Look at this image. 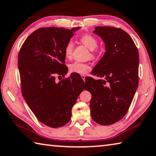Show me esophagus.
<instances>
[{
	"instance_id": "esophagus-1",
	"label": "esophagus",
	"mask_w": 156,
	"mask_h": 156,
	"mask_svg": "<svg viewBox=\"0 0 156 156\" xmlns=\"http://www.w3.org/2000/svg\"><path fill=\"white\" fill-rule=\"evenodd\" d=\"M81 78H82V80L84 81L85 80V78H86V75H81Z\"/></svg>"
}]
</instances>
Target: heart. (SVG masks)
Here are the masks:
<instances>
[{
	"label": "heart",
	"mask_w": 156,
	"mask_h": 156,
	"mask_svg": "<svg viewBox=\"0 0 156 156\" xmlns=\"http://www.w3.org/2000/svg\"><path fill=\"white\" fill-rule=\"evenodd\" d=\"M80 42L87 46L90 50V56L94 57L97 52L95 48L98 46V40L94 35L89 34H86L81 35L80 38ZM74 44L72 40H69L66 44L64 47V55L67 59H70L72 57ZM90 69V66L88 63H83L80 62H74L69 65V70L70 73L85 75Z\"/></svg>",
	"instance_id": "1"
}]
</instances>
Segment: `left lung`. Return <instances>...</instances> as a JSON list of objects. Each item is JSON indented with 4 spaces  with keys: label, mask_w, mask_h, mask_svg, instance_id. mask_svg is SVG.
Returning <instances> with one entry per match:
<instances>
[{
    "label": "left lung",
    "mask_w": 156,
    "mask_h": 156,
    "mask_svg": "<svg viewBox=\"0 0 156 156\" xmlns=\"http://www.w3.org/2000/svg\"><path fill=\"white\" fill-rule=\"evenodd\" d=\"M94 34L102 38L105 53L95 66L86 90L92 94V119L102 125L121 120L129 110L138 86L139 54L130 35L112 27H97ZM86 89V88H85Z\"/></svg>",
    "instance_id": "1"
}]
</instances>
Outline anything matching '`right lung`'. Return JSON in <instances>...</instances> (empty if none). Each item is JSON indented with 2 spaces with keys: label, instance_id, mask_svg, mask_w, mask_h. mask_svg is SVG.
Here are the masks:
<instances>
[{
  "label": "right lung",
  "instance_id": "obj_1",
  "mask_svg": "<svg viewBox=\"0 0 156 156\" xmlns=\"http://www.w3.org/2000/svg\"><path fill=\"white\" fill-rule=\"evenodd\" d=\"M80 27H44L24 41L18 54L22 94L39 121L53 128L64 126L84 90L82 79L74 75L55 82V75H66L64 47Z\"/></svg>",
  "mask_w": 156,
  "mask_h": 156
}]
</instances>
